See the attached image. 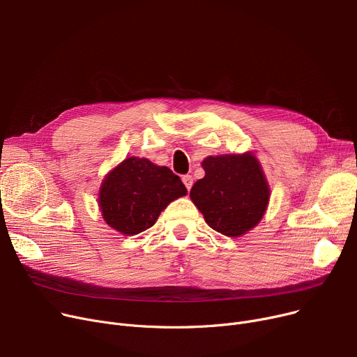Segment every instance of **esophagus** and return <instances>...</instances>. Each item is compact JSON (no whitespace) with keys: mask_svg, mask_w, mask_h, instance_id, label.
<instances>
[{"mask_svg":"<svg viewBox=\"0 0 357 357\" xmlns=\"http://www.w3.org/2000/svg\"><path fill=\"white\" fill-rule=\"evenodd\" d=\"M182 182L185 183L186 190L191 191V188H192V183H194V178H192L191 175H185V176H182Z\"/></svg>","mask_w":357,"mask_h":357,"instance_id":"obj_1","label":"esophagus"}]
</instances>
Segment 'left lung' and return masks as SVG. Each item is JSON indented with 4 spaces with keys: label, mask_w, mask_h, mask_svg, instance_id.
Segmentation results:
<instances>
[{
    "label": "left lung",
    "mask_w": 357,
    "mask_h": 357,
    "mask_svg": "<svg viewBox=\"0 0 357 357\" xmlns=\"http://www.w3.org/2000/svg\"><path fill=\"white\" fill-rule=\"evenodd\" d=\"M205 176L190 192L208 226L229 237H240L264 218L271 188L259 159L252 152L205 158Z\"/></svg>",
    "instance_id": "obj_1"
}]
</instances>
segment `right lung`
<instances>
[{
	"mask_svg": "<svg viewBox=\"0 0 357 357\" xmlns=\"http://www.w3.org/2000/svg\"><path fill=\"white\" fill-rule=\"evenodd\" d=\"M185 195V185L171 169L130 156L104 176L98 207L111 229L135 236L152 227L169 204Z\"/></svg>",
	"mask_w": 357,
	"mask_h": 357,
	"instance_id": "1",
	"label": "right lung"
}]
</instances>
